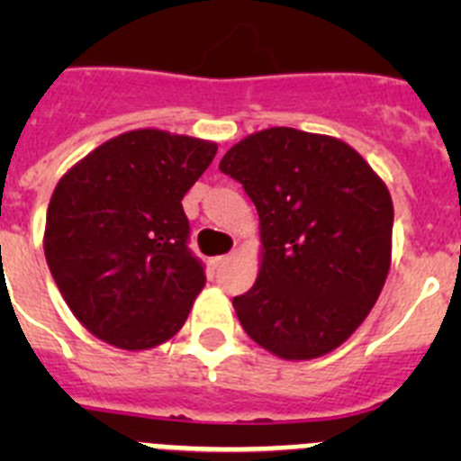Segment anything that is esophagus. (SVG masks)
<instances>
[{"label":"esophagus","instance_id":"esophagus-1","mask_svg":"<svg viewBox=\"0 0 461 461\" xmlns=\"http://www.w3.org/2000/svg\"><path fill=\"white\" fill-rule=\"evenodd\" d=\"M228 260H230V256H217V258L212 260V263H214V267H223L228 263Z\"/></svg>","mask_w":461,"mask_h":461}]
</instances>
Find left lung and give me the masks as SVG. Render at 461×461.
Wrapping results in <instances>:
<instances>
[{
  "label": "left lung",
  "mask_w": 461,
  "mask_h": 461,
  "mask_svg": "<svg viewBox=\"0 0 461 461\" xmlns=\"http://www.w3.org/2000/svg\"><path fill=\"white\" fill-rule=\"evenodd\" d=\"M219 170L260 217L258 279L233 297L244 332L284 360L330 353L367 319L393 249V201L346 142L275 126L240 140Z\"/></svg>",
  "instance_id": "obj_1"
}]
</instances>
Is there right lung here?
<instances>
[{"label":"right lung","mask_w":461,"mask_h":461,"mask_svg":"<svg viewBox=\"0 0 461 461\" xmlns=\"http://www.w3.org/2000/svg\"><path fill=\"white\" fill-rule=\"evenodd\" d=\"M217 145L158 129L122 133L64 175L48 205V267L94 337L145 351L185 325L205 286L182 198Z\"/></svg>","instance_id":"1"}]
</instances>
